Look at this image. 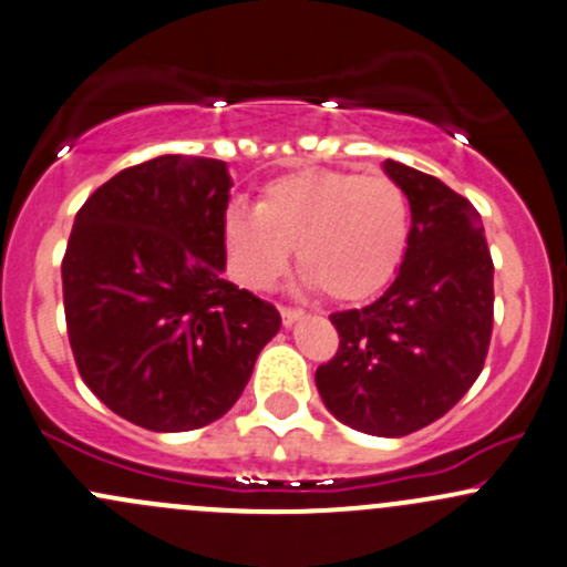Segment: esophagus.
<instances>
[{"mask_svg": "<svg viewBox=\"0 0 567 567\" xmlns=\"http://www.w3.org/2000/svg\"><path fill=\"white\" fill-rule=\"evenodd\" d=\"M279 316H282L285 326H293L296 320L305 318V310H296V307H282V310H279Z\"/></svg>", "mask_w": 567, "mask_h": 567, "instance_id": "34e87169", "label": "esophagus"}]
</instances>
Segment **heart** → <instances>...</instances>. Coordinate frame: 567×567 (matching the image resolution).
I'll use <instances>...</instances> for the list:
<instances>
[{"mask_svg": "<svg viewBox=\"0 0 567 567\" xmlns=\"http://www.w3.org/2000/svg\"><path fill=\"white\" fill-rule=\"evenodd\" d=\"M411 238L409 197L384 175L299 169L268 183L257 205L233 203L221 241L233 277L266 290L288 271L290 249L307 285L337 305L379 296Z\"/></svg>", "mask_w": 567, "mask_h": 567, "instance_id": "b5f03b06", "label": "heart"}]
</instances>
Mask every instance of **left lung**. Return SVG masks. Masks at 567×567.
<instances>
[{"label": "left lung", "instance_id": "obj_1", "mask_svg": "<svg viewBox=\"0 0 567 567\" xmlns=\"http://www.w3.org/2000/svg\"><path fill=\"white\" fill-rule=\"evenodd\" d=\"M384 173L409 197V249L381 299L331 316L340 348L316 386L342 425L394 439L436 422L477 381L494 329V262L466 197L392 158Z\"/></svg>", "mask_w": 567, "mask_h": 567}]
</instances>
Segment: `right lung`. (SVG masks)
<instances>
[{"mask_svg":"<svg viewBox=\"0 0 567 567\" xmlns=\"http://www.w3.org/2000/svg\"><path fill=\"white\" fill-rule=\"evenodd\" d=\"M225 162L158 156L79 208L62 257L68 337L84 384L158 433L210 425L241 398L277 307L221 279Z\"/></svg>","mask_w":567,"mask_h":567,"instance_id":"1","label":"right lung"}]
</instances>
